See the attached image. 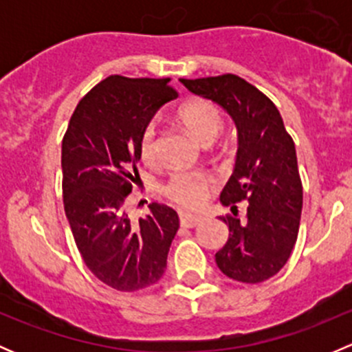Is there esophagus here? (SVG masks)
I'll list each match as a JSON object with an SVG mask.
<instances>
[{
    "instance_id": "1",
    "label": "esophagus",
    "mask_w": 352,
    "mask_h": 352,
    "mask_svg": "<svg viewBox=\"0 0 352 352\" xmlns=\"http://www.w3.org/2000/svg\"><path fill=\"white\" fill-rule=\"evenodd\" d=\"M179 218H180V225H182L184 228H194V226H197L199 223L202 221V216L190 214V212H184V211L179 212Z\"/></svg>"
}]
</instances>
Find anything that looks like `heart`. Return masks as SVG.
<instances>
[{
    "label": "heart",
    "mask_w": 352,
    "mask_h": 352,
    "mask_svg": "<svg viewBox=\"0 0 352 352\" xmlns=\"http://www.w3.org/2000/svg\"><path fill=\"white\" fill-rule=\"evenodd\" d=\"M177 117L180 124L204 146L214 143L225 127V117L218 105L204 98H196L184 104L179 109ZM138 151H140V158L148 165H155L158 162L156 126L153 122L148 124L141 133ZM211 186L212 179L208 173L197 172V170H177L163 182L162 192L177 204L186 206V208H197L208 197Z\"/></svg>",
    "instance_id": "b5f03b06"
}]
</instances>
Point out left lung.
Returning a JSON list of instances; mask_svg holds the SVG:
<instances>
[{
  "mask_svg": "<svg viewBox=\"0 0 352 352\" xmlns=\"http://www.w3.org/2000/svg\"><path fill=\"white\" fill-rule=\"evenodd\" d=\"M180 81L221 105L239 131L235 170L219 196L233 212L221 216L230 236L216 252V264L235 281H265L286 264L300 230L303 186L293 138L271 98L243 78L228 73ZM242 200L249 204L240 220L236 202Z\"/></svg>",
  "mask_w": 352,
  "mask_h": 352,
  "instance_id": "8db88e82",
  "label": "left lung"
}]
</instances>
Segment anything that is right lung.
Masks as SVG:
<instances>
[{"label": "right lung", "instance_id": "1", "mask_svg": "<svg viewBox=\"0 0 352 352\" xmlns=\"http://www.w3.org/2000/svg\"><path fill=\"white\" fill-rule=\"evenodd\" d=\"M175 97L170 78L113 74L81 98L63 138V199L74 242L91 274L117 291L158 283L179 230V216L165 204L151 202L136 225L126 211L140 179L141 133Z\"/></svg>", "mask_w": 352, "mask_h": 352}]
</instances>
